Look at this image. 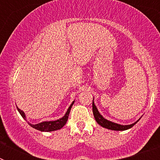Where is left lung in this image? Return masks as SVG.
I'll use <instances>...</instances> for the list:
<instances>
[{"mask_svg":"<svg viewBox=\"0 0 160 160\" xmlns=\"http://www.w3.org/2000/svg\"><path fill=\"white\" fill-rule=\"evenodd\" d=\"M92 107H93V114H94V118H95L96 122L99 124L100 126H102V128H105L107 129L112 130V131H126V130H128L130 128H131L134 125L137 123L138 122V120H137L136 122H135L134 123L130 124V125H121V124L115 123V122H113L111 121H109V120L106 119V118H103L101 115L98 111L97 107L94 105V99H93V103H92Z\"/></svg>","mask_w":160,"mask_h":160,"instance_id":"obj_1","label":"left lung"}]
</instances>
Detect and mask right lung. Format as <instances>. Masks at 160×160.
Returning a JSON list of instances; mask_svg holds the SVG:
<instances>
[{
  "label": "right lung",
  "instance_id": "1",
  "mask_svg": "<svg viewBox=\"0 0 160 160\" xmlns=\"http://www.w3.org/2000/svg\"><path fill=\"white\" fill-rule=\"evenodd\" d=\"M73 103H74V101L71 103V105H70V107L68 108L66 114H65L62 118H59V119L55 120V121H46V122H42L38 124H31L29 123V122H28V123H29V125H30L32 128H34V129L38 130V131H53L61 129V128L64 127L65 124L67 122L69 114H70V110H71V107L72 106H73ZM17 108H18V111H19V113L22 116V118H23L24 119L26 120V117H25V113H24L22 110H20L18 107H17Z\"/></svg>",
  "mask_w": 160,
  "mask_h": 160
}]
</instances>
